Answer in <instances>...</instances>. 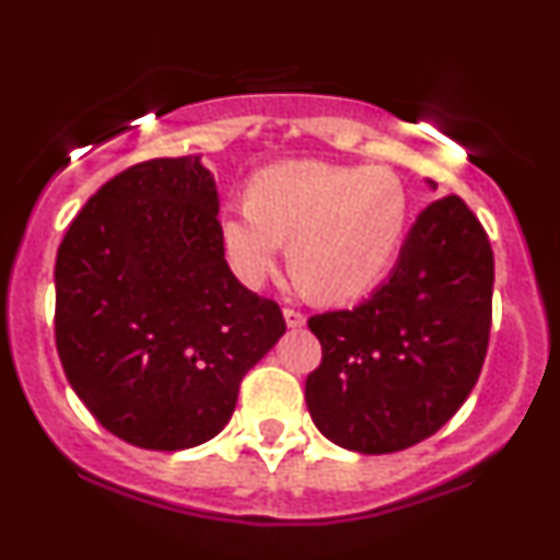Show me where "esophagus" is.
<instances>
[{
	"label": "esophagus",
	"instance_id": "esophagus-1",
	"mask_svg": "<svg viewBox=\"0 0 560 560\" xmlns=\"http://www.w3.org/2000/svg\"><path fill=\"white\" fill-rule=\"evenodd\" d=\"M284 319H287V325H290V327H303L305 325V314L300 308H295V305H287Z\"/></svg>",
	"mask_w": 560,
	"mask_h": 560
}]
</instances>
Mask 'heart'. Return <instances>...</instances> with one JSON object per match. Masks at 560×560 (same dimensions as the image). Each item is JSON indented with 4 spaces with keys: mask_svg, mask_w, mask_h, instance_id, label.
Segmentation results:
<instances>
[{
    "mask_svg": "<svg viewBox=\"0 0 560 560\" xmlns=\"http://www.w3.org/2000/svg\"><path fill=\"white\" fill-rule=\"evenodd\" d=\"M405 222L408 196L386 168L295 161L265 168L249 201L228 206L222 241L235 273L260 287L290 238L300 284L325 300H346L384 273Z\"/></svg>",
    "mask_w": 560,
    "mask_h": 560,
    "instance_id": "heart-1",
    "label": "heart"
}]
</instances>
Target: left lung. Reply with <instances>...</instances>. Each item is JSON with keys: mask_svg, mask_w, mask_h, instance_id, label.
Instances as JSON below:
<instances>
[{"mask_svg": "<svg viewBox=\"0 0 560 560\" xmlns=\"http://www.w3.org/2000/svg\"><path fill=\"white\" fill-rule=\"evenodd\" d=\"M491 298L493 252L480 220L453 192L438 198L373 295L308 319L322 362L305 378V402L319 432L359 453L432 438L478 384Z\"/></svg>", "mask_w": 560, "mask_h": 560, "instance_id": "8db88e82", "label": "left lung"}]
</instances>
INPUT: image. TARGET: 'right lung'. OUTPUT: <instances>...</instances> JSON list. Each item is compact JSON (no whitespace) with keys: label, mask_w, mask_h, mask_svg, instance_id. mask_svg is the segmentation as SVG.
I'll use <instances>...</instances> for the list:
<instances>
[{"label":"right lung","mask_w":560,"mask_h":560,"mask_svg":"<svg viewBox=\"0 0 560 560\" xmlns=\"http://www.w3.org/2000/svg\"><path fill=\"white\" fill-rule=\"evenodd\" d=\"M198 155L152 158L98 187L56 257V349L104 429L185 451L231 421L249 368L287 322L225 260Z\"/></svg>","instance_id":"1"}]
</instances>
